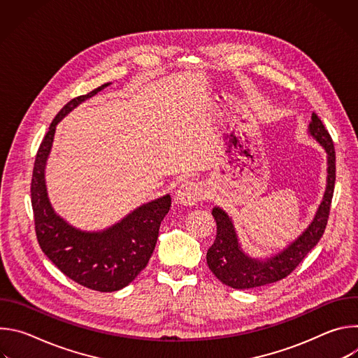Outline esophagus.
Wrapping results in <instances>:
<instances>
[{
    "label": "esophagus",
    "mask_w": 358,
    "mask_h": 358,
    "mask_svg": "<svg viewBox=\"0 0 358 358\" xmlns=\"http://www.w3.org/2000/svg\"><path fill=\"white\" fill-rule=\"evenodd\" d=\"M202 188L196 181H184L176 192V201L185 207L194 206V203L202 199Z\"/></svg>",
    "instance_id": "esophagus-1"
}]
</instances>
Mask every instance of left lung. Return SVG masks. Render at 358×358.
<instances>
[{
	"label": "left lung",
	"instance_id": "1",
	"mask_svg": "<svg viewBox=\"0 0 358 358\" xmlns=\"http://www.w3.org/2000/svg\"><path fill=\"white\" fill-rule=\"evenodd\" d=\"M309 134L324 148L327 155L326 191L313 221L286 248L265 259L249 257L241 248L232 218L222 208H213L217 236L207 252V264L224 285L234 289H252L278 282L290 275L323 236L334 191L336 151L329 131L316 113L312 115Z\"/></svg>",
	"mask_w": 358,
	"mask_h": 358
}]
</instances>
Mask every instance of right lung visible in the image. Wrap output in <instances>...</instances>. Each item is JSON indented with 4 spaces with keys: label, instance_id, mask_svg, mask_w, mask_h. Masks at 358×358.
Returning <instances> with one entry per match:
<instances>
[{
    "label": "right lung",
    "instance_id": "right-lung-1",
    "mask_svg": "<svg viewBox=\"0 0 358 358\" xmlns=\"http://www.w3.org/2000/svg\"><path fill=\"white\" fill-rule=\"evenodd\" d=\"M105 83L72 99L50 123L34 164L31 202L35 232L42 252L62 273L97 292H116L131 283L147 266L156 248L160 224L169 214V194L143 203L117 224L103 231H82L59 217L49 201L45 169L58 123L82 101L103 90Z\"/></svg>",
    "mask_w": 358,
    "mask_h": 358
}]
</instances>
